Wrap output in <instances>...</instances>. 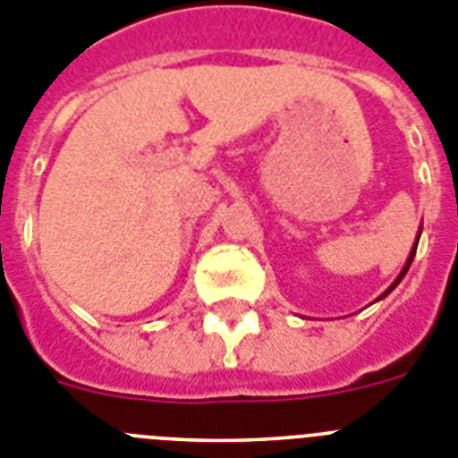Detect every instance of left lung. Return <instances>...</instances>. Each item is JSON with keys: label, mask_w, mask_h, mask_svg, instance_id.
I'll list each match as a JSON object with an SVG mask.
<instances>
[{"label": "left lung", "mask_w": 458, "mask_h": 458, "mask_svg": "<svg viewBox=\"0 0 458 458\" xmlns=\"http://www.w3.org/2000/svg\"><path fill=\"white\" fill-rule=\"evenodd\" d=\"M417 242H420V237H417ZM415 251H417V244H415V246H412V251H411V258H408V262H405V267H403V272H401V274H399V278H396L394 284L389 285V288H387V293H385V295H389V293H392V290H394V288H396V285H399V281H401V278H403V276H405V272H408V267H411V262H412V258H415ZM385 295H383V297H385Z\"/></svg>", "instance_id": "1"}]
</instances>
